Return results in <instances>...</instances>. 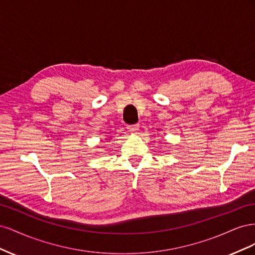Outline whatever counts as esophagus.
Wrapping results in <instances>:
<instances>
[{"mask_svg":"<svg viewBox=\"0 0 255 255\" xmlns=\"http://www.w3.org/2000/svg\"><path fill=\"white\" fill-rule=\"evenodd\" d=\"M128 129L129 130V132L136 133L137 130L139 129V125H138V123H136V125H128Z\"/></svg>","mask_w":255,"mask_h":255,"instance_id":"obj_1","label":"esophagus"}]
</instances>
